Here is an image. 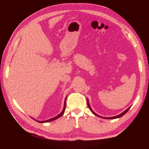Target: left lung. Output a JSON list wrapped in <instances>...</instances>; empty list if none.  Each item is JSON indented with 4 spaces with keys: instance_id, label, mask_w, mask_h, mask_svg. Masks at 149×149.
I'll return each mask as SVG.
<instances>
[{
    "instance_id": "1",
    "label": "left lung",
    "mask_w": 149,
    "mask_h": 149,
    "mask_svg": "<svg viewBox=\"0 0 149 149\" xmlns=\"http://www.w3.org/2000/svg\"><path fill=\"white\" fill-rule=\"evenodd\" d=\"M87 102H88V107H89V109H90V110H91V111L93 112V113L94 114V115H95V116H99V117H100V118H102V117H101V116H98L97 114H96V113H95V112H94L93 111V110L91 109V107H90V106H89V102H88V100H87ZM130 107H129V108H128V109H126L125 111H124L123 112V113H121L120 114H119V115H118V116H114V117H112V118H104V119H116V118H120V117H122V116H124L125 113H126V112H127L129 110V109H130Z\"/></svg>"
}]
</instances>
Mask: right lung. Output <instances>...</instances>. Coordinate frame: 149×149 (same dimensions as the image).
Segmentation results:
<instances>
[{
    "instance_id": "right-lung-1",
    "label": "right lung",
    "mask_w": 149,
    "mask_h": 149,
    "mask_svg": "<svg viewBox=\"0 0 149 149\" xmlns=\"http://www.w3.org/2000/svg\"><path fill=\"white\" fill-rule=\"evenodd\" d=\"M66 99H65V104H64V108H63V111L61 112V113H60L59 115H58L57 116L55 117V118H53L50 119H49V120H45V121H38V123H48V122H50V121L54 120H55V119H58V118H60V117H61L63 114H64V112H65V107H66Z\"/></svg>"
}]
</instances>
